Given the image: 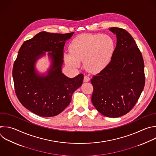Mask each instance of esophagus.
I'll use <instances>...</instances> for the list:
<instances>
[{
  "mask_svg": "<svg viewBox=\"0 0 156 156\" xmlns=\"http://www.w3.org/2000/svg\"><path fill=\"white\" fill-rule=\"evenodd\" d=\"M89 80H90V78L89 76H84V82H88V81H89Z\"/></svg>",
  "mask_w": 156,
  "mask_h": 156,
  "instance_id": "34e87169",
  "label": "esophagus"
}]
</instances>
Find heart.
I'll list each match as a JSON object with an SVG mask.
<instances>
[{
	"mask_svg": "<svg viewBox=\"0 0 156 156\" xmlns=\"http://www.w3.org/2000/svg\"><path fill=\"white\" fill-rule=\"evenodd\" d=\"M115 49L113 39L107 34H84L76 37L69 45L70 52L64 55L66 62L78 67L84 61L86 69L92 73L104 70L110 64Z\"/></svg>",
	"mask_w": 156,
	"mask_h": 156,
	"instance_id": "heart-1",
	"label": "heart"
}]
</instances>
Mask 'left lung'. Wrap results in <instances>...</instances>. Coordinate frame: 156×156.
<instances>
[{"label":"left lung","instance_id":"1","mask_svg":"<svg viewBox=\"0 0 156 156\" xmlns=\"http://www.w3.org/2000/svg\"><path fill=\"white\" fill-rule=\"evenodd\" d=\"M117 43L111 62L90 80L92 103L103 116L118 118L135 106L144 86V65L141 52L126 30L110 27Z\"/></svg>","mask_w":156,"mask_h":156}]
</instances>
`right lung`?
<instances>
[{
	"label": "right lung",
	"instance_id": "add662e5",
	"mask_svg": "<svg viewBox=\"0 0 156 156\" xmlns=\"http://www.w3.org/2000/svg\"><path fill=\"white\" fill-rule=\"evenodd\" d=\"M73 34L40 32L24 41L18 51L13 68L15 92L21 104L34 114L43 117L60 114L83 83L82 73L70 78L62 71L64 47ZM46 52L51 64L46 73L40 74L35 65Z\"/></svg>",
	"mask_w": 156,
	"mask_h": 156
}]
</instances>
